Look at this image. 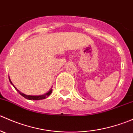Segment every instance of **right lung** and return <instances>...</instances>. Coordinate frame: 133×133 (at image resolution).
Listing matches in <instances>:
<instances>
[{
    "label": "right lung",
    "mask_w": 133,
    "mask_h": 133,
    "mask_svg": "<svg viewBox=\"0 0 133 133\" xmlns=\"http://www.w3.org/2000/svg\"><path fill=\"white\" fill-rule=\"evenodd\" d=\"M9 82H11V84L12 85H13V84H12V82H11V80H10V79L9 78ZM13 87H14L15 89L17 91L19 92L20 95H22V96H23V97H24L25 98L28 99V100H42V99L46 98L47 97H48V96H49V95H50L51 94L52 91H53V89H51V90L49 91L48 92H47V93L44 94V95H39V96H31V95H25V94L22 93V92H21V91H18V89H17V88H16L14 86V85H13Z\"/></svg>",
    "instance_id": "obj_1"
}]
</instances>
